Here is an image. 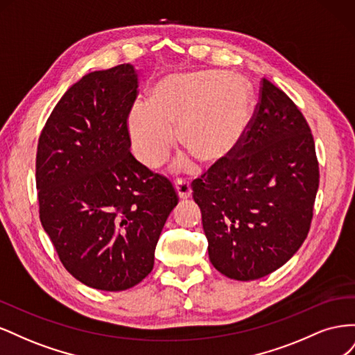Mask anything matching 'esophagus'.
Returning a JSON list of instances; mask_svg holds the SVG:
<instances>
[{"mask_svg":"<svg viewBox=\"0 0 355 355\" xmlns=\"http://www.w3.org/2000/svg\"><path fill=\"white\" fill-rule=\"evenodd\" d=\"M176 192L180 200H187L192 196V188L189 185V182L187 180H178L176 182Z\"/></svg>","mask_w":355,"mask_h":355,"instance_id":"obj_1","label":"esophagus"}]
</instances>
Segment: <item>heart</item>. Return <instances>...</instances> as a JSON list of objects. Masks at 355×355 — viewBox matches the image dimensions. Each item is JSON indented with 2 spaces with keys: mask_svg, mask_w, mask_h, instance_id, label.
Segmentation results:
<instances>
[{
  "mask_svg": "<svg viewBox=\"0 0 355 355\" xmlns=\"http://www.w3.org/2000/svg\"><path fill=\"white\" fill-rule=\"evenodd\" d=\"M252 90L243 78L223 71H196L161 78L148 105L137 103L128 115L135 153L148 167H159L175 145L201 163L228 158L249 128ZM194 158L182 155L175 170L188 171Z\"/></svg>",
  "mask_w": 355,
  "mask_h": 355,
  "instance_id": "1",
  "label": "heart"
}]
</instances>
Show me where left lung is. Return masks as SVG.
I'll list each match as a JSON object with an SVG mask.
<instances>
[{
	"mask_svg": "<svg viewBox=\"0 0 355 355\" xmlns=\"http://www.w3.org/2000/svg\"><path fill=\"white\" fill-rule=\"evenodd\" d=\"M318 178L314 139L304 115L263 78L259 103L237 149L192 185L211 265L240 282L283 266L308 235Z\"/></svg>",
	"mask_w": 355,
	"mask_h": 355,
	"instance_id": "left-lung-1",
	"label": "left lung"
}]
</instances>
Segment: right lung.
<instances>
[{
    "label": "right lung",
    "mask_w": 355,
    "mask_h": 355,
    "mask_svg": "<svg viewBox=\"0 0 355 355\" xmlns=\"http://www.w3.org/2000/svg\"><path fill=\"white\" fill-rule=\"evenodd\" d=\"M130 63L94 71L53 110L38 141L40 219L59 259L83 284L120 292L153 271L178 196L132 155L127 116L136 101Z\"/></svg>",
    "instance_id": "1"
}]
</instances>
